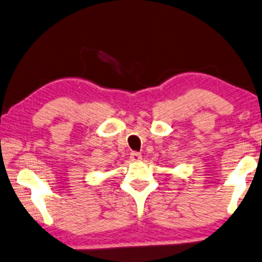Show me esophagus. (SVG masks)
Listing matches in <instances>:
<instances>
[{"label":"esophagus","mask_w":262,"mask_h":262,"mask_svg":"<svg viewBox=\"0 0 262 262\" xmlns=\"http://www.w3.org/2000/svg\"><path fill=\"white\" fill-rule=\"evenodd\" d=\"M130 159H131V161H135V163L141 161L142 160L141 153H138V151H132V153L130 154Z\"/></svg>","instance_id":"1"}]
</instances>
